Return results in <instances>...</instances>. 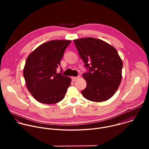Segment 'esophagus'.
Wrapping results in <instances>:
<instances>
[{
	"instance_id": "34e87169",
	"label": "esophagus",
	"mask_w": 149,
	"mask_h": 149,
	"mask_svg": "<svg viewBox=\"0 0 149 149\" xmlns=\"http://www.w3.org/2000/svg\"><path fill=\"white\" fill-rule=\"evenodd\" d=\"M79 78V77H71V79H72V81L74 82V81H77Z\"/></svg>"
}]
</instances>
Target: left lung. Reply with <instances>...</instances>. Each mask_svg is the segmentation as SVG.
I'll list each match as a JSON object with an SVG mask.
<instances>
[{
	"label": "left lung",
	"mask_w": 149,
	"mask_h": 149,
	"mask_svg": "<svg viewBox=\"0 0 149 149\" xmlns=\"http://www.w3.org/2000/svg\"><path fill=\"white\" fill-rule=\"evenodd\" d=\"M79 56L88 71L82 77L87 87L81 91L86 99L101 102L110 99L117 90L122 78L123 62L111 45L94 38L74 40Z\"/></svg>",
	"instance_id": "obj_1"
}]
</instances>
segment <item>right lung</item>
I'll return each mask as SVG.
<instances>
[{
  "label": "right lung",
  "instance_id": "obj_1",
  "mask_svg": "<svg viewBox=\"0 0 149 149\" xmlns=\"http://www.w3.org/2000/svg\"><path fill=\"white\" fill-rule=\"evenodd\" d=\"M70 40H52L41 44L26 59L24 76L28 91L42 104L57 103L64 98L71 85L70 77L57 73Z\"/></svg>",
  "mask_w": 149,
  "mask_h": 149
}]
</instances>
